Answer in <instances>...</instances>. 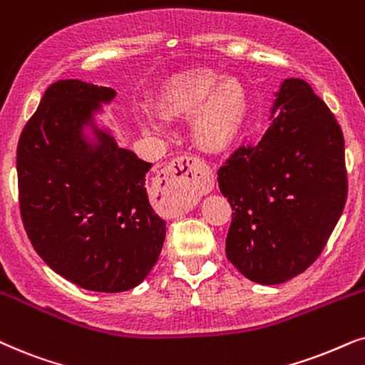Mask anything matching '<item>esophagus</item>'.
<instances>
[{
  "label": "esophagus",
  "instance_id": "obj_1",
  "mask_svg": "<svg viewBox=\"0 0 365 365\" xmlns=\"http://www.w3.org/2000/svg\"><path fill=\"white\" fill-rule=\"evenodd\" d=\"M215 186V176L205 160L194 155H179L160 169L154 182L155 194L174 215H181L197 205L202 194Z\"/></svg>",
  "mask_w": 365,
  "mask_h": 365
}]
</instances>
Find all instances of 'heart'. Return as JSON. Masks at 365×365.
<instances>
[{
  "label": "heart",
  "instance_id": "1",
  "mask_svg": "<svg viewBox=\"0 0 365 365\" xmlns=\"http://www.w3.org/2000/svg\"><path fill=\"white\" fill-rule=\"evenodd\" d=\"M166 119H191L192 142L206 153H220L236 139L248 112V96L235 77L210 68H192L169 80L159 98ZM149 132H164L168 122L150 113L142 115Z\"/></svg>",
  "mask_w": 365,
  "mask_h": 365
}]
</instances>
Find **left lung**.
Masks as SVG:
<instances>
[{
    "label": "left lung",
    "instance_id": "8db88e82",
    "mask_svg": "<svg viewBox=\"0 0 365 365\" xmlns=\"http://www.w3.org/2000/svg\"><path fill=\"white\" fill-rule=\"evenodd\" d=\"M263 137L241 145L217 171L233 210L226 257L248 280L278 285L304 273L347 201L344 134L300 78L277 93Z\"/></svg>",
    "mask_w": 365,
    "mask_h": 365
}]
</instances>
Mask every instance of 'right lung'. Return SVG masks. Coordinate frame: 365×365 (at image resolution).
<instances>
[{
    "instance_id": "add662e5",
    "label": "right lung",
    "mask_w": 365,
    "mask_h": 365,
    "mask_svg": "<svg viewBox=\"0 0 365 365\" xmlns=\"http://www.w3.org/2000/svg\"><path fill=\"white\" fill-rule=\"evenodd\" d=\"M115 90L58 80L26 122L16 150L21 221L35 252L68 282L93 292H125L158 262L165 221L145 191L150 163L96 129L83 139L101 102Z\"/></svg>"
}]
</instances>
